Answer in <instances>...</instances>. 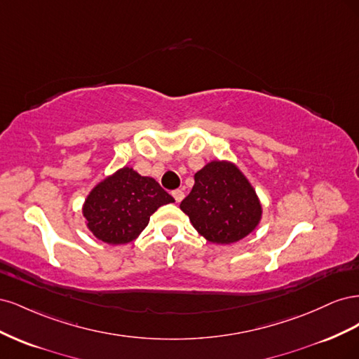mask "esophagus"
Segmentation results:
<instances>
[{"instance_id":"34e87169","label":"esophagus","mask_w":359,"mask_h":359,"mask_svg":"<svg viewBox=\"0 0 359 359\" xmlns=\"http://www.w3.org/2000/svg\"><path fill=\"white\" fill-rule=\"evenodd\" d=\"M172 196L175 198L177 202H181V201L184 199V191L180 190V189H178V190H173V191H172Z\"/></svg>"}]
</instances>
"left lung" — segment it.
<instances>
[{
  "mask_svg": "<svg viewBox=\"0 0 359 359\" xmlns=\"http://www.w3.org/2000/svg\"><path fill=\"white\" fill-rule=\"evenodd\" d=\"M180 208L190 217L194 229L215 244L243 240L262 214L253 187L226 161H211L194 173V186Z\"/></svg>",
  "mask_w": 359,
  "mask_h": 359,
  "instance_id": "left-lung-1",
  "label": "left lung"
}]
</instances>
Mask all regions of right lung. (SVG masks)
Instances as JSON below:
<instances>
[{"instance_id":"add662e5","label":"right lung","mask_w":359,"mask_h":359,"mask_svg":"<svg viewBox=\"0 0 359 359\" xmlns=\"http://www.w3.org/2000/svg\"><path fill=\"white\" fill-rule=\"evenodd\" d=\"M170 202L175 201L154 178L123 168L90 193L83 215L99 240L118 245L133 241L147 227L149 215Z\"/></svg>"}]
</instances>
